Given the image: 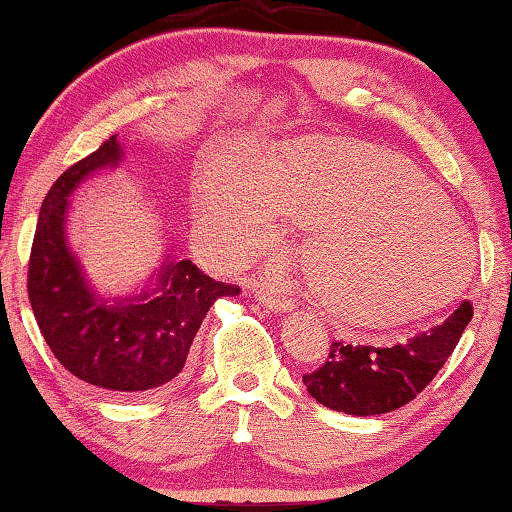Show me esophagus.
Masks as SVG:
<instances>
[{
	"label": "esophagus",
	"instance_id": "obj_1",
	"mask_svg": "<svg viewBox=\"0 0 512 512\" xmlns=\"http://www.w3.org/2000/svg\"><path fill=\"white\" fill-rule=\"evenodd\" d=\"M255 300L262 307L271 309V311H280V314H284V311H291L293 307H296V302H293L291 298L280 296V293L273 291V289H257L255 291Z\"/></svg>",
	"mask_w": 512,
	"mask_h": 512
}]
</instances>
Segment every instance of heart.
I'll return each mask as SVG.
<instances>
[{
    "label": "heart",
    "mask_w": 512,
    "mask_h": 512,
    "mask_svg": "<svg viewBox=\"0 0 512 512\" xmlns=\"http://www.w3.org/2000/svg\"><path fill=\"white\" fill-rule=\"evenodd\" d=\"M196 207L205 237L241 257L273 248L284 214L309 225V287L352 327L429 316L470 277V232L445 194L406 155L354 137H305L271 167L253 146H221L196 180Z\"/></svg>",
    "instance_id": "heart-1"
}]
</instances>
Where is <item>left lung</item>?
Here are the masks:
<instances>
[{"label":"left lung","mask_w":512,"mask_h":512,"mask_svg":"<svg viewBox=\"0 0 512 512\" xmlns=\"http://www.w3.org/2000/svg\"><path fill=\"white\" fill-rule=\"evenodd\" d=\"M474 309L463 300L438 325L393 348L334 341L327 361L302 375V384L318 404L350 415H381L409 404L445 366L461 341Z\"/></svg>","instance_id":"obj_1"}]
</instances>
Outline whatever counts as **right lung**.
Returning <instances> with one entry per match:
<instances>
[{
	"instance_id": "add662e5",
	"label": "right lung",
	"mask_w": 512,
	"mask_h": 512,
	"mask_svg": "<svg viewBox=\"0 0 512 512\" xmlns=\"http://www.w3.org/2000/svg\"><path fill=\"white\" fill-rule=\"evenodd\" d=\"M121 158L124 151L112 135L49 189L31 246L27 289L54 357L74 377L128 395L171 386L207 311L221 296H239V287L212 280L189 259H164L155 282L135 296L108 300L92 291L67 244V198L85 178L117 167Z\"/></svg>"
}]
</instances>
